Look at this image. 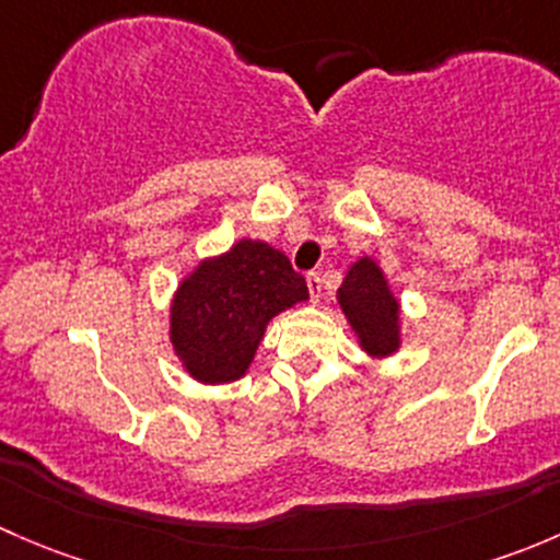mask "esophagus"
Here are the masks:
<instances>
[{
  "label": "esophagus",
  "mask_w": 560,
  "mask_h": 560,
  "mask_svg": "<svg viewBox=\"0 0 560 560\" xmlns=\"http://www.w3.org/2000/svg\"><path fill=\"white\" fill-rule=\"evenodd\" d=\"M306 284H308V292H312V301L319 303V298H322V279H319V273H308L306 276Z\"/></svg>",
  "instance_id": "obj_1"
}]
</instances>
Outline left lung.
<instances>
[{
	"instance_id": "8db88e82",
	"label": "left lung",
	"mask_w": 560,
	"mask_h": 560,
	"mask_svg": "<svg viewBox=\"0 0 560 560\" xmlns=\"http://www.w3.org/2000/svg\"><path fill=\"white\" fill-rule=\"evenodd\" d=\"M338 306L352 325L360 349L371 358H389L400 347V303L389 290L385 270L371 257L349 265L338 287Z\"/></svg>"
}]
</instances>
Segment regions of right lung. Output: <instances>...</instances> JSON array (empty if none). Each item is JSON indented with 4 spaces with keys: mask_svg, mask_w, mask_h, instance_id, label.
Listing matches in <instances>:
<instances>
[{
    "mask_svg": "<svg viewBox=\"0 0 560 560\" xmlns=\"http://www.w3.org/2000/svg\"><path fill=\"white\" fill-rule=\"evenodd\" d=\"M308 301V287L279 248L244 238L202 259L178 284L171 306V343L186 374L224 385L246 374L276 314Z\"/></svg>",
    "mask_w": 560,
    "mask_h": 560,
    "instance_id": "add662e5",
    "label": "right lung"
}]
</instances>
